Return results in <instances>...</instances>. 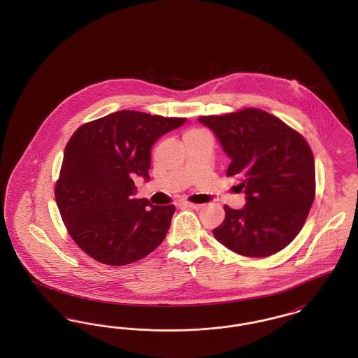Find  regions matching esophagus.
I'll use <instances>...</instances> for the list:
<instances>
[{
  "instance_id": "obj_1",
  "label": "esophagus",
  "mask_w": 358,
  "mask_h": 358,
  "mask_svg": "<svg viewBox=\"0 0 358 358\" xmlns=\"http://www.w3.org/2000/svg\"><path fill=\"white\" fill-rule=\"evenodd\" d=\"M181 205H184V206H187V208H193V209H200V208L203 206V205L193 204V203H187V201L181 203Z\"/></svg>"
}]
</instances>
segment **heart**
<instances>
[{"label":"heart","mask_w":358,"mask_h":358,"mask_svg":"<svg viewBox=\"0 0 358 358\" xmlns=\"http://www.w3.org/2000/svg\"><path fill=\"white\" fill-rule=\"evenodd\" d=\"M192 131H199V130H192ZM190 133V131H189Z\"/></svg>","instance_id":"1"}]
</instances>
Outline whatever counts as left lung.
<instances>
[{"instance_id":"obj_1","label":"left lung","mask_w":358,"mask_h":358,"mask_svg":"<svg viewBox=\"0 0 358 358\" xmlns=\"http://www.w3.org/2000/svg\"><path fill=\"white\" fill-rule=\"evenodd\" d=\"M231 159L227 176L245 193L241 209L224 206L213 236L238 255L266 257L302 229L315 196V165L305 138L271 114L245 108L200 117Z\"/></svg>"}]
</instances>
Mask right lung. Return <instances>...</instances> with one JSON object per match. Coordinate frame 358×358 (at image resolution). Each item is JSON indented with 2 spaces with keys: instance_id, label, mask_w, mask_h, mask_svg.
Returning a JSON list of instances; mask_svg holds the SVG:
<instances>
[{
  "instance_id": "add662e5",
  "label": "right lung",
  "mask_w": 358,
  "mask_h": 358,
  "mask_svg": "<svg viewBox=\"0 0 358 358\" xmlns=\"http://www.w3.org/2000/svg\"><path fill=\"white\" fill-rule=\"evenodd\" d=\"M185 120L122 110L71 136L55 196L71 238L87 255L124 266L162 243L176 208L136 199L133 178L150 180L154 143Z\"/></svg>"
}]
</instances>
